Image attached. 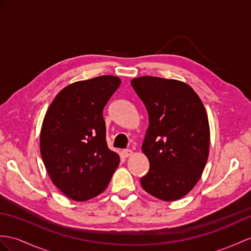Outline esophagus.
Segmentation results:
<instances>
[{
  "mask_svg": "<svg viewBox=\"0 0 251 251\" xmlns=\"http://www.w3.org/2000/svg\"><path fill=\"white\" fill-rule=\"evenodd\" d=\"M132 154H133V151L129 150V149H126V150H122L121 151V155L124 156V157H129Z\"/></svg>",
  "mask_w": 251,
  "mask_h": 251,
  "instance_id": "34e87169",
  "label": "esophagus"
}]
</instances>
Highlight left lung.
Segmentation results:
<instances>
[{"label": "left lung", "mask_w": 251, "mask_h": 251, "mask_svg": "<svg viewBox=\"0 0 251 251\" xmlns=\"http://www.w3.org/2000/svg\"><path fill=\"white\" fill-rule=\"evenodd\" d=\"M131 84L149 115L142 150L150 168L140 183L158 199L178 200L196 185L209 156L205 108L194 89L176 79L139 76Z\"/></svg>", "instance_id": "8db88e82"}]
</instances>
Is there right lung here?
Returning <instances> with one entry per match:
<instances>
[{
    "label": "right lung",
    "instance_id": "add662e5",
    "mask_svg": "<svg viewBox=\"0 0 251 251\" xmlns=\"http://www.w3.org/2000/svg\"><path fill=\"white\" fill-rule=\"evenodd\" d=\"M120 78L101 75L65 87L49 106L40 132V153L53 184L75 201L100 195L119 155L108 149L103 108Z\"/></svg>",
    "mask_w": 251,
    "mask_h": 251
}]
</instances>
